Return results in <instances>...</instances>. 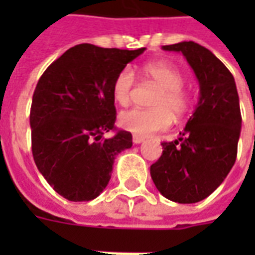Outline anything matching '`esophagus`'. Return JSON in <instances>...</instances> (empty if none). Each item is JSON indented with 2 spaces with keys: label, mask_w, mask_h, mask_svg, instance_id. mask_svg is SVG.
Returning a JSON list of instances; mask_svg holds the SVG:
<instances>
[{
  "label": "esophagus",
  "mask_w": 255,
  "mask_h": 255,
  "mask_svg": "<svg viewBox=\"0 0 255 255\" xmlns=\"http://www.w3.org/2000/svg\"><path fill=\"white\" fill-rule=\"evenodd\" d=\"M132 142L135 144H139V143H142V142H144V138L143 136H139V135H133Z\"/></svg>",
  "instance_id": "34e87169"
}]
</instances>
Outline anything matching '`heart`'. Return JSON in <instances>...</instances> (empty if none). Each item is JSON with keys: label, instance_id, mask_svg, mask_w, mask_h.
<instances>
[{"label": "heart", "instance_id": "obj_1", "mask_svg": "<svg viewBox=\"0 0 255 255\" xmlns=\"http://www.w3.org/2000/svg\"><path fill=\"white\" fill-rule=\"evenodd\" d=\"M146 78L158 87L151 101V109H131L119 116V124L139 136H149L171 126L172 115L182 119L190 109V97L183 90V73L168 63H150L143 68ZM135 73L131 68H124L113 82V98L119 105L127 106L131 102Z\"/></svg>", "mask_w": 255, "mask_h": 255}]
</instances>
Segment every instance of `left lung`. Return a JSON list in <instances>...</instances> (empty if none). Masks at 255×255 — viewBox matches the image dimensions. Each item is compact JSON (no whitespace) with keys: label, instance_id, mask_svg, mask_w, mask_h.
<instances>
[{"label":"left lung","instance_id":"obj_1","mask_svg":"<svg viewBox=\"0 0 255 255\" xmlns=\"http://www.w3.org/2000/svg\"><path fill=\"white\" fill-rule=\"evenodd\" d=\"M182 53L199 83L192 116L173 142H162V154L150 166L157 190L169 201L195 203L208 198L234 166L242 116L235 79L206 47L195 42L162 46Z\"/></svg>","mask_w":255,"mask_h":255}]
</instances>
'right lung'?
<instances>
[{"instance_id": "obj_1", "label": "right lung", "mask_w": 255, "mask_h": 255, "mask_svg": "<svg viewBox=\"0 0 255 255\" xmlns=\"http://www.w3.org/2000/svg\"><path fill=\"white\" fill-rule=\"evenodd\" d=\"M138 50L104 49L82 43L50 64L36 84L30 112L36 168L61 197L91 201L111 180L119 153L132 146V135L115 129L113 82Z\"/></svg>"}]
</instances>
